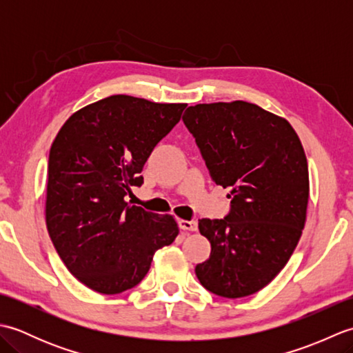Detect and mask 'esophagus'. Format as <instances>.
Segmentation results:
<instances>
[{"label": "esophagus", "mask_w": 353, "mask_h": 353, "mask_svg": "<svg viewBox=\"0 0 353 353\" xmlns=\"http://www.w3.org/2000/svg\"><path fill=\"white\" fill-rule=\"evenodd\" d=\"M179 228L182 230L196 232L197 230V221L196 220H179Z\"/></svg>", "instance_id": "obj_1"}]
</instances>
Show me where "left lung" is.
<instances>
[{
    "label": "left lung",
    "instance_id": "left-lung-1",
    "mask_svg": "<svg viewBox=\"0 0 353 353\" xmlns=\"http://www.w3.org/2000/svg\"><path fill=\"white\" fill-rule=\"evenodd\" d=\"M183 123L215 183L232 190L226 219L199 221L211 256L196 274L216 296L254 294L285 267L305 228L310 174L302 142L287 119L241 100L190 106Z\"/></svg>",
    "mask_w": 353,
    "mask_h": 353
}]
</instances>
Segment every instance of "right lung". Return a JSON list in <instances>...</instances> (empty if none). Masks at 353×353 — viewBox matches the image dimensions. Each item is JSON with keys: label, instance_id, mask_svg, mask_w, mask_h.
Masks as SVG:
<instances>
[{"label": "right lung", "instance_id": "1", "mask_svg": "<svg viewBox=\"0 0 353 353\" xmlns=\"http://www.w3.org/2000/svg\"><path fill=\"white\" fill-rule=\"evenodd\" d=\"M185 103L110 95L66 119L50 148L45 223L71 274L100 294H119L148 273L179 235L172 215L125 201L150 153Z\"/></svg>", "mask_w": 353, "mask_h": 353}]
</instances>
